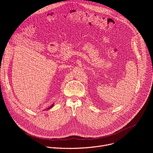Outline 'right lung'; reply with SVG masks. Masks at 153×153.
Masks as SVG:
<instances>
[{
    "label": "right lung",
    "instance_id": "1",
    "mask_svg": "<svg viewBox=\"0 0 153 153\" xmlns=\"http://www.w3.org/2000/svg\"><path fill=\"white\" fill-rule=\"evenodd\" d=\"M53 105H54V104H53L52 105H51V106H50V107H49V108H47V110H48V109H50L51 108H52V107L53 106Z\"/></svg>",
    "mask_w": 153,
    "mask_h": 153
}]
</instances>
